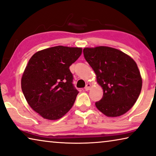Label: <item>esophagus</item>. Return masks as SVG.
Listing matches in <instances>:
<instances>
[{
	"mask_svg": "<svg viewBox=\"0 0 156 156\" xmlns=\"http://www.w3.org/2000/svg\"><path fill=\"white\" fill-rule=\"evenodd\" d=\"M90 87H91V84H90V83H87V84L86 85L84 89L86 90V91H89V90L90 89Z\"/></svg>",
	"mask_w": 156,
	"mask_h": 156,
	"instance_id": "obj_1",
	"label": "esophagus"
}]
</instances>
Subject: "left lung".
<instances>
[{"mask_svg":"<svg viewBox=\"0 0 156 156\" xmlns=\"http://www.w3.org/2000/svg\"><path fill=\"white\" fill-rule=\"evenodd\" d=\"M83 53L103 90L96 108L108 117L126 113L141 91L142 79L136 63L127 54L110 47L85 48Z\"/></svg>","mask_w":156,"mask_h":156,"instance_id":"8db88e82","label":"left lung"}]
</instances>
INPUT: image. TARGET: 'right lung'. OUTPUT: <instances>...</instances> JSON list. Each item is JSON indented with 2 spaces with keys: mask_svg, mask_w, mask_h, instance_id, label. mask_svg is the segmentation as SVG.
I'll use <instances>...</instances> for the list:
<instances>
[{
  "mask_svg": "<svg viewBox=\"0 0 156 156\" xmlns=\"http://www.w3.org/2000/svg\"><path fill=\"white\" fill-rule=\"evenodd\" d=\"M82 52V48L58 46L37 52L29 60L22 90L28 104L44 118L60 119L73 107L79 91L69 66Z\"/></svg>",
  "mask_w": 156,
  "mask_h": 156,
  "instance_id": "obj_1",
  "label": "right lung"
}]
</instances>
